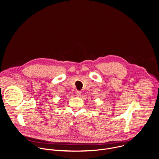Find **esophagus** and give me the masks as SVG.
<instances>
[{
	"label": "esophagus",
	"mask_w": 159,
	"mask_h": 159,
	"mask_svg": "<svg viewBox=\"0 0 159 159\" xmlns=\"http://www.w3.org/2000/svg\"><path fill=\"white\" fill-rule=\"evenodd\" d=\"M81 91H77L76 92V96H81Z\"/></svg>",
	"instance_id": "1"
}]
</instances>
